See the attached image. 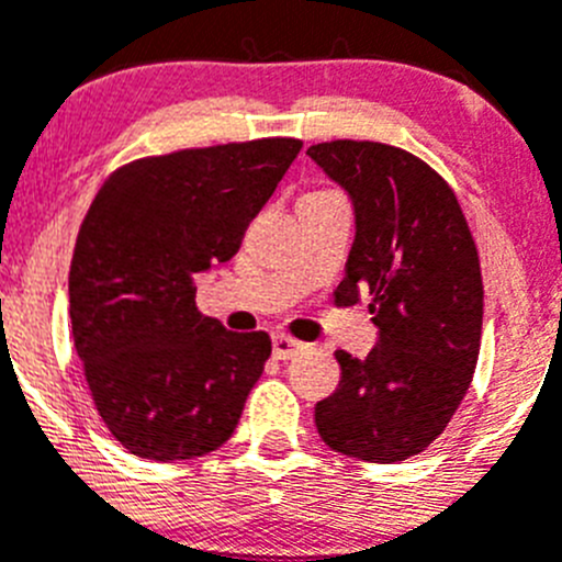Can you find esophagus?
<instances>
[{
    "instance_id": "1",
    "label": "esophagus",
    "mask_w": 562,
    "mask_h": 562,
    "mask_svg": "<svg viewBox=\"0 0 562 562\" xmlns=\"http://www.w3.org/2000/svg\"><path fill=\"white\" fill-rule=\"evenodd\" d=\"M302 348L304 342L293 340V337L288 335H274V340H271V353H274V359H293Z\"/></svg>"
}]
</instances>
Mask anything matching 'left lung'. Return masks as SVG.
Instances as JSON below:
<instances>
[{"instance_id":"8db88e82","label":"left lung","mask_w":562,"mask_h":562,"mask_svg":"<svg viewBox=\"0 0 562 562\" xmlns=\"http://www.w3.org/2000/svg\"><path fill=\"white\" fill-rule=\"evenodd\" d=\"M307 156L353 209L337 302L370 291L379 329L364 359L335 351L340 384L315 403V428L337 453L392 464L423 453L470 390L483 326L477 249L453 189L417 156L353 139Z\"/></svg>"}]
</instances>
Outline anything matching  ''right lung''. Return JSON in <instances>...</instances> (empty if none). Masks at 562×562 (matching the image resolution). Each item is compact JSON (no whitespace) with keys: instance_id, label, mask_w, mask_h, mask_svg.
Here are the masks:
<instances>
[{"instance_id":"obj_1","label":"right lung","mask_w":562,"mask_h":562,"mask_svg":"<svg viewBox=\"0 0 562 562\" xmlns=\"http://www.w3.org/2000/svg\"><path fill=\"white\" fill-rule=\"evenodd\" d=\"M299 150L280 136L178 150L98 189L70 263V326L98 414L139 459H198L236 431L271 340L200 315L194 280L238 252Z\"/></svg>"}]
</instances>
